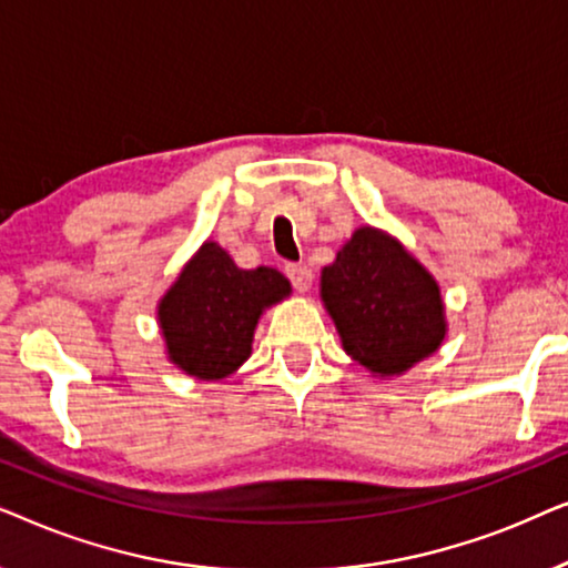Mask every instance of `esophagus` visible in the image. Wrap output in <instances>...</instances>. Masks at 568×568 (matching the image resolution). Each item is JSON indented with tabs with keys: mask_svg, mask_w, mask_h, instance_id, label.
Listing matches in <instances>:
<instances>
[{
	"mask_svg": "<svg viewBox=\"0 0 568 568\" xmlns=\"http://www.w3.org/2000/svg\"><path fill=\"white\" fill-rule=\"evenodd\" d=\"M286 276L292 278L294 290L297 292H307L310 284H313V271H310L305 263H290V266H286Z\"/></svg>",
	"mask_w": 568,
	"mask_h": 568,
	"instance_id": "obj_1",
	"label": "esophagus"
}]
</instances>
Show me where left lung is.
<instances>
[{
	"mask_svg": "<svg viewBox=\"0 0 568 568\" xmlns=\"http://www.w3.org/2000/svg\"><path fill=\"white\" fill-rule=\"evenodd\" d=\"M321 300L341 346L372 377H400L447 336L442 290L390 232L354 230L321 271Z\"/></svg>",
	"mask_w": 568,
	"mask_h": 568,
	"instance_id": "8db88e82",
	"label": "left lung"
}]
</instances>
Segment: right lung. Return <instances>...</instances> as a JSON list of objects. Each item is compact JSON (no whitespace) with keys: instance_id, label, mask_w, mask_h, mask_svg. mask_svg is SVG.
I'll use <instances>...</instances> for the list:
<instances>
[{"instance_id":"right-lung-1","label":"right lung","mask_w":568,"mask_h":568,"mask_svg":"<svg viewBox=\"0 0 568 568\" xmlns=\"http://www.w3.org/2000/svg\"><path fill=\"white\" fill-rule=\"evenodd\" d=\"M290 294L282 271L240 268L220 243L206 240L158 302L168 362L193 379H224L253 354L261 315Z\"/></svg>"}]
</instances>
